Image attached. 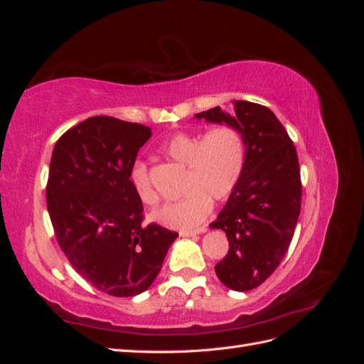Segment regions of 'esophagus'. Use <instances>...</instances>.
Instances as JSON below:
<instances>
[{"instance_id": "obj_1", "label": "esophagus", "mask_w": 364, "mask_h": 364, "mask_svg": "<svg viewBox=\"0 0 364 364\" xmlns=\"http://www.w3.org/2000/svg\"><path fill=\"white\" fill-rule=\"evenodd\" d=\"M206 232V228L202 226L199 229H194V230H181V237H194V235H199Z\"/></svg>"}]
</instances>
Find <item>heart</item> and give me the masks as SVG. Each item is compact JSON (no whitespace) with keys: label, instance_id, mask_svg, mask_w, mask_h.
Listing matches in <instances>:
<instances>
[{"label":"heart","instance_id":"1","mask_svg":"<svg viewBox=\"0 0 364 364\" xmlns=\"http://www.w3.org/2000/svg\"><path fill=\"white\" fill-rule=\"evenodd\" d=\"M165 156L186 167L185 196L178 202L165 203L151 213L156 223L171 229H193L203 223L213 209V201L229 199L238 186L246 165V142L240 130L222 124L203 132H178L161 146ZM129 179L146 205L158 200L149 167L144 161L134 162Z\"/></svg>","mask_w":364,"mask_h":364}]
</instances>
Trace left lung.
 <instances>
[{
    "instance_id": "8db88e82",
    "label": "left lung",
    "mask_w": 364,
    "mask_h": 364,
    "mask_svg": "<svg viewBox=\"0 0 364 364\" xmlns=\"http://www.w3.org/2000/svg\"><path fill=\"white\" fill-rule=\"evenodd\" d=\"M211 123L240 130L246 142L245 173L232 196L211 223L229 241L215 273L235 291L257 289L277 270L301 214L302 182L297 153L281 121L269 107L235 100V115L218 106L196 114Z\"/></svg>"
}]
</instances>
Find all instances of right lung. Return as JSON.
<instances>
[{
	"instance_id": "obj_1",
	"label": "right lung",
	"mask_w": 364,
	"mask_h": 364,
	"mask_svg": "<svg viewBox=\"0 0 364 364\" xmlns=\"http://www.w3.org/2000/svg\"><path fill=\"white\" fill-rule=\"evenodd\" d=\"M151 129L91 117L53 150L47 206L58 243L75 272L117 297L146 291L178 232L142 225L144 208L129 174Z\"/></svg>"
}]
</instances>
